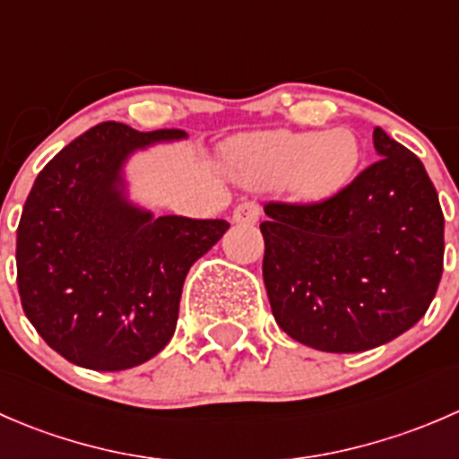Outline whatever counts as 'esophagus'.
I'll return each instance as SVG.
<instances>
[{
	"mask_svg": "<svg viewBox=\"0 0 459 459\" xmlns=\"http://www.w3.org/2000/svg\"><path fill=\"white\" fill-rule=\"evenodd\" d=\"M259 215H262V206L257 202H242L233 211V220L238 224H255Z\"/></svg>",
	"mask_w": 459,
	"mask_h": 459,
	"instance_id": "34e87169",
	"label": "esophagus"
}]
</instances>
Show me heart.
Instances as JSON below:
<instances>
[{
  "label": "heart",
  "instance_id": "b5f03b06",
  "mask_svg": "<svg viewBox=\"0 0 459 459\" xmlns=\"http://www.w3.org/2000/svg\"><path fill=\"white\" fill-rule=\"evenodd\" d=\"M362 148L349 128L275 131L253 137L242 148L248 178L259 184L289 182L295 197L322 202L344 191L358 175Z\"/></svg>",
  "mask_w": 459,
  "mask_h": 459
}]
</instances>
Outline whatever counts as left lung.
Returning <instances> with one entry per match:
<instances>
[{"instance_id":"8db88e82","label":"left lung","mask_w":459,"mask_h":459,"mask_svg":"<svg viewBox=\"0 0 459 459\" xmlns=\"http://www.w3.org/2000/svg\"><path fill=\"white\" fill-rule=\"evenodd\" d=\"M379 160L316 204L268 202L264 284L299 344L359 353L427 313L444 268V215L418 155L373 131Z\"/></svg>"}]
</instances>
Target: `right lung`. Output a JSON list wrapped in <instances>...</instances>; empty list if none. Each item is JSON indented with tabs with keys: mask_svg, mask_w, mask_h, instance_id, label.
Here are the masks:
<instances>
[{
	"mask_svg": "<svg viewBox=\"0 0 459 459\" xmlns=\"http://www.w3.org/2000/svg\"><path fill=\"white\" fill-rule=\"evenodd\" d=\"M101 122L32 184L17 226L22 307L46 344L77 367L124 371L170 342L186 273L226 220L152 217L128 202L122 169L137 148L184 140Z\"/></svg>",
	"mask_w": 459,
	"mask_h": 459,
	"instance_id": "obj_1",
	"label": "right lung"
}]
</instances>
